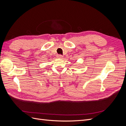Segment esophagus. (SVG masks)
Segmentation results:
<instances>
[{
	"mask_svg": "<svg viewBox=\"0 0 126 126\" xmlns=\"http://www.w3.org/2000/svg\"><path fill=\"white\" fill-rule=\"evenodd\" d=\"M58 58H62L63 57V56H62V55H58Z\"/></svg>",
	"mask_w": 126,
	"mask_h": 126,
	"instance_id": "esophagus-1",
	"label": "esophagus"
}]
</instances>
